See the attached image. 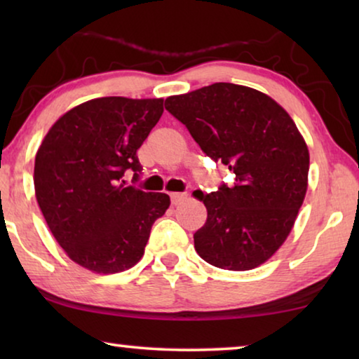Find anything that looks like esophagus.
Returning <instances> with one entry per match:
<instances>
[{
    "instance_id": "esophagus-1",
    "label": "esophagus",
    "mask_w": 359,
    "mask_h": 359,
    "mask_svg": "<svg viewBox=\"0 0 359 359\" xmlns=\"http://www.w3.org/2000/svg\"><path fill=\"white\" fill-rule=\"evenodd\" d=\"M169 196H171V203L174 205H179L185 201V199L188 198V194L187 193H171Z\"/></svg>"
}]
</instances>
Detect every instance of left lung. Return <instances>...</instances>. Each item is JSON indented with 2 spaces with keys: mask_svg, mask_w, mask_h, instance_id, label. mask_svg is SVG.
<instances>
[{
  "mask_svg": "<svg viewBox=\"0 0 359 359\" xmlns=\"http://www.w3.org/2000/svg\"><path fill=\"white\" fill-rule=\"evenodd\" d=\"M165 107L234 187L194 198L208 209L194 250L209 264L250 271L266 263L294 226L309 185V149L288 112L258 90L226 82L166 98Z\"/></svg>",
  "mask_w": 359,
  "mask_h": 359,
  "instance_id": "obj_1",
  "label": "left lung"
}]
</instances>
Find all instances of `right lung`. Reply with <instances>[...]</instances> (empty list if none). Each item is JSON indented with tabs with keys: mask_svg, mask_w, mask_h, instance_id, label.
<instances>
[{
	"mask_svg": "<svg viewBox=\"0 0 359 359\" xmlns=\"http://www.w3.org/2000/svg\"><path fill=\"white\" fill-rule=\"evenodd\" d=\"M163 114V98L106 96L63 114L38 149L34 193L53 238L95 274L130 269L142 258L151 224L165 215L166 193L120 182L137 177L136 151Z\"/></svg>",
	"mask_w": 359,
	"mask_h": 359,
	"instance_id": "obj_1",
	"label": "right lung"
}]
</instances>
